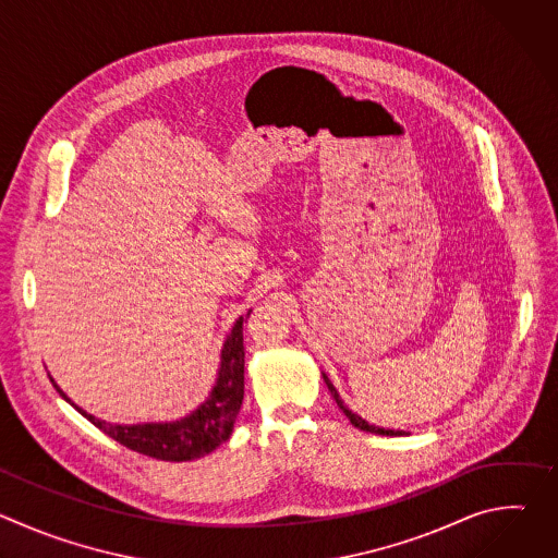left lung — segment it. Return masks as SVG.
<instances>
[{
  "mask_svg": "<svg viewBox=\"0 0 558 558\" xmlns=\"http://www.w3.org/2000/svg\"><path fill=\"white\" fill-rule=\"evenodd\" d=\"M323 377H325V384L329 386V390H331V395H333V400H336V404L340 407V411L349 417V422L355 426V428H360V430H366V433H375V435H386V437H400V435H404L402 430H384V428H377V426H373V424H368V422H364L360 415H355V413H351L347 407H344V402L340 400V395H338V390H336V386L331 384V379L323 373Z\"/></svg>",
  "mask_w": 558,
  "mask_h": 558,
  "instance_id": "obj_1",
  "label": "left lung"
}]
</instances>
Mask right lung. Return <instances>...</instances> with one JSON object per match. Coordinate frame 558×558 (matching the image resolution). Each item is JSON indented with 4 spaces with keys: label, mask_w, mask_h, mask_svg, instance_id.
Returning <instances> with one entry per match:
<instances>
[{
    "label": "right lung",
    "mask_w": 558,
    "mask_h": 558,
    "mask_svg": "<svg viewBox=\"0 0 558 558\" xmlns=\"http://www.w3.org/2000/svg\"><path fill=\"white\" fill-rule=\"evenodd\" d=\"M250 315V313H247ZM243 323L245 317H238L220 355L218 379L207 397L192 415L181 422L170 424H138V426H117L95 415H88L78 407H74L88 422H93L108 437L119 441L121 446L161 459V461H192L209 454L222 441L229 439L233 430V422L238 417L245 395V347H243ZM52 381V379H50ZM54 384V381H52ZM57 392L70 402L63 390L54 384Z\"/></svg>",
    "instance_id": "add662e5"
}]
</instances>
